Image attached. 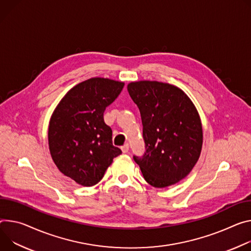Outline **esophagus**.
Listing matches in <instances>:
<instances>
[{
  "instance_id": "34e87169",
  "label": "esophagus",
  "mask_w": 251,
  "mask_h": 251,
  "mask_svg": "<svg viewBox=\"0 0 251 251\" xmlns=\"http://www.w3.org/2000/svg\"><path fill=\"white\" fill-rule=\"evenodd\" d=\"M121 150H122L123 153H127V152L129 151V144H128V143L124 144V145L121 147Z\"/></svg>"
}]
</instances>
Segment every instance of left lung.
<instances>
[{"label": "left lung", "mask_w": 251, "mask_h": 251, "mask_svg": "<svg viewBox=\"0 0 251 251\" xmlns=\"http://www.w3.org/2000/svg\"><path fill=\"white\" fill-rule=\"evenodd\" d=\"M140 111L145 152L133 156L148 183L163 188L185 178L202 148L198 112L181 89L162 82L139 81L127 86Z\"/></svg>", "instance_id": "8db88e82"}]
</instances>
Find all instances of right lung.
I'll use <instances>...</instances> for the list:
<instances>
[{
  "mask_svg": "<svg viewBox=\"0 0 251 251\" xmlns=\"http://www.w3.org/2000/svg\"><path fill=\"white\" fill-rule=\"evenodd\" d=\"M123 87V82L105 78L86 80L65 95L51 117V156L59 170L80 185L97 184L113 158L122 153L113 146L112 130L103 114Z\"/></svg>",
  "mask_w": 251,
  "mask_h": 251,
  "instance_id": "obj_1",
  "label": "right lung"
}]
</instances>
